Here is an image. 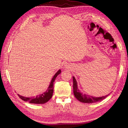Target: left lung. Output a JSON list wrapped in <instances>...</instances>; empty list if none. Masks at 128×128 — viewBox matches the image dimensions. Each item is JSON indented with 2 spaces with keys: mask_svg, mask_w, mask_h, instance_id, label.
<instances>
[{
  "mask_svg": "<svg viewBox=\"0 0 128 128\" xmlns=\"http://www.w3.org/2000/svg\"><path fill=\"white\" fill-rule=\"evenodd\" d=\"M73 79V92L75 98L80 102L84 103H93L99 102L104 100L108 95L100 97H94L87 95L86 94H83L80 92L77 86V82L74 77H72Z\"/></svg>",
  "mask_w": 128,
  "mask_h": 128,
  "instance_id": "left-lung-1",
  "label": "left lung"
}]
</instances>
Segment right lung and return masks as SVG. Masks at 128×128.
I'll return each mask as SVG.
<instances>
[{"mask_svg":"<svg viewBox=\"0 0 128 128\" xmlns=\"http://www.w3.org/2000/svg\"><path fill=\"white\" fill-rule=\"evenodd\" d=\"M61 72L60 70H59L56 73V74L53 77L51 82L49 86H48V89L46 91V92L42 93V94H39L36 97H32V98H27L24 97L22 96L19 95L18 94V96L20 98H21L22 100H24L25 102H28L32 104H44L49 101V100L52 98L53 93V82H54L55 79L56 77L60 74Z\"/></svg>","mask_w":128,"mask_h":128,"instance_id":"right-lung-1","label":"right lung"}]
</instances>
